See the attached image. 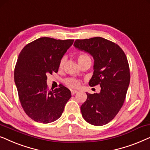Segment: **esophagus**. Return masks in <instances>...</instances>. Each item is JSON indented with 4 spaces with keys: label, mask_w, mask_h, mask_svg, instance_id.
<instances>
[{
    "label": "esophagus",
    "mask_w": 150,
    "mask_h": 150,
    "mask_svg": "<svg viewBox=\"0 0 150 150\" xmlns=\"http://www.w3.org/2000/svg\"><path fill=\"white\" fill-rule=\"evenodd\" d=\"M71 95H75V93H77V91H75V90H71Z\"/></svg>",
    "instance_id": "esophagus-1"
}]
</instances>
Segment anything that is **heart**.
I'll use <instances>...</instances> for the list:
<instances>
[{
    "mask_svg": "<svg viewBox=\"0 0 150 150\" xmlns=\"http://www.w3.org/2000/svg\"><path fill=\"white\" fill-rule=\"evenodd\" d=\"M66 62V57H64L61 59L60 62H59V67L61 68L63 67V66L64 65V63ZM78 62L79 64H81L86 63V62H90L91 63V59L90 56L86 53H80L78 56ZM65 83L67 84L68 86L70 88H76L79 86V81L77 80V79L75 78H69L65 80Z\"/></svg>",
    "mask_w": 150,
    "mask_h": 150,
    "instance_id": "1",
    "label": "heart"
}]
</instances>
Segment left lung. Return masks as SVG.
<instances>
[{"label":"left lung","mask_w":150,"mask_h":150,"mask_svg":"<svg viewBox=\"0 0 150 150\" xmlns=\"http://www.w3.org/2000/svg\"><path fill=\"white\" fill-rule=\"evenodd\" d=\"M76 49L94 59L93 75L89 85H100L99 93H86L81 106L83 118L90 124L105 125L115 118L124 103L130 75L126 55L117 44L101 37L76 40Z\"/></svg>","instance_id":"1"}]
</instances>
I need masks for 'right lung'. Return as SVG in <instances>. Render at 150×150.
Listing matches in <instances>:
<instances>
[{"instance_id":"1","label":"right lung","mask_w":150,"mask_h":150,"mask_svg":"<svg viewBox=\"0 0 150 150\" xmlns=\"http://www.w3.org/2000/svg\"><path fill=\"white\" fill-rule=\"evenodd\" d=\"M73 41L40 38L20 53L14 70L15 84L22 107L36 122L56 121L71 97L70 90L61 84L54 91H48L47 75L57 73L61 59Z\"/></svg>"}]
</instances>
